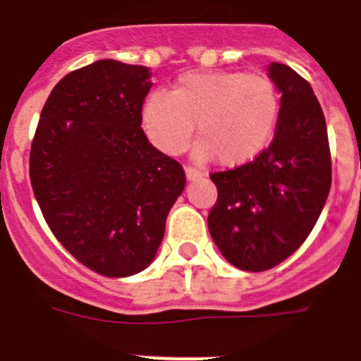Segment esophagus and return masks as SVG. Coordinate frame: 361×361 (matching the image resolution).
Returning <instances> with one entry per match:
<instances>
[{"mask_svg":"<svg viewBox=\"0 0 361 361\" xmlns=\"http://www.w3.org/2000/svg\"><path fill=\"white\" fill-rule=\"evenodd\" d=\"M185 176H187L188 181H194V180H197V178H202L204 174L201 173V171L194 169V167H187V169H185Z\"/></svg>","mask_w":361,"mask_h":361,"instance_id":"34e87169","label":"esophagus"}]
</instances>
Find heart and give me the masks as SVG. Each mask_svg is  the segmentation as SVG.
<instances>
[{"instance_id": "b5f03b06", "label": "heart", "mask_w": 361, "mask_h": 361, "mask_svg": "<svg viewBox=\"0 0 361 361\" xmlns=\"http://www.w3.org/2000/svg\"><path fill=\"white\" fill-rule=\"evenodd\" d=\"M148 140L167 155L187 150L197 133L194 157H216L235 167L253 160L272 140L279 116V92L265 75L241 71L185 73L171 92L154 90L143 104Z\"/></svg>"}]
</instances>
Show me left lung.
Returning a JSON list of instances; mask_svg holds the SVG:
<instances>
[{
    "instance_id": "8db88e82",
    "label": "left lung",
    "mask_w": 361,
    "mask_h": 361,
    "mask_svg": "<svg viewBox=\"0 0 361 361\" xmlns=\"http://www.w3.org/2000/svg\"><path fill=\"white\" fill-rule=\"evenodd\" d=\"M267 75L281 94L274 140L253 162L211 174L218 199L209 234L228 264L248 272L300 248L332 185L325 116L311 85L286 64L271 63Z\"/></svg>"
}]
</instances>
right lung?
Segmentation results:
<instances>
[{
    "mask_svg": "<svg viewBox=\"0 0 361 361\" xmlns=\"http://www.w3.org/2000/svg\"><path fill=\"white\" fill-rule=\"evenodd\" d=\"M147 66L101 59L50 92L31 145L29 176L57 241L85 267L127 278L154 262L183 167L141 129Z\"/></svg>",
    "mask_w": 361,
    "mask_h": 361,
    "instance_id": "add662e5",
    "label": "right lung"
}]
</instances>
